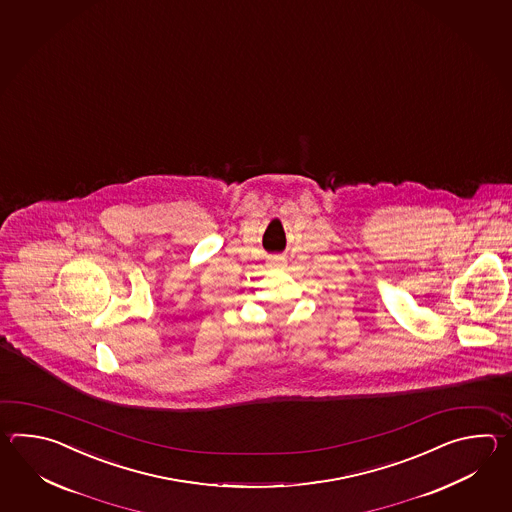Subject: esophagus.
<instances>
[{
	"instance_id": "esophagus-1",
	"label": "esophagus",
	"mask_w": 512,
	"mask_h": 512,
	"mask_svg": "<svg viewBox=\"0 0 512 512\" xmlns=\"http://www.w3.org/2000/svg\"><path fill=\"white\" fill-rule=\"evenodd\" d=\"M283 265H285V258H282V256L271 258V267H274V269H280Z\"/></svg>"
}]
</instances>
